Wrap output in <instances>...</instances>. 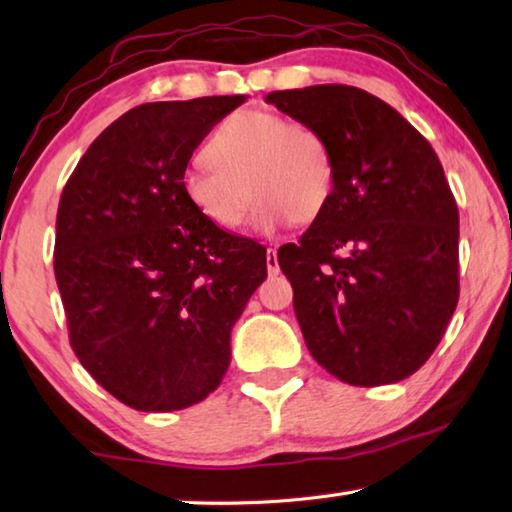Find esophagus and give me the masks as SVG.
Segmentation results:
<instances>
[{
    "label": "esophagus",
    "mask_w": 512,
    "mask_h": 512,
    "mask_svg": "<svg viewBox=\"0 0 512 512\" xmlns=\"http://www.w3.org/2000/svg\"><path fill=\"white\" fill-rule=\"evenodd\" d=\"M266 268H268V275H277V273H280V264H277L275 248H268V250H266Z\"/></svg>",
    "instance_id": "obj_1"
}]
</instances>
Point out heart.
I'll use <instances>...</instances> for the list:
<instances>
[{
	"mask_svg": "<svg viewBox=\"0 0 512 512\" xmlns=\"http://www.w3.org/2000/svg\"><path fill=\"white\" fill-rule=\"evenodd\" d=\"M203 155L207 164L183 171L180 192L219 230L239 228L250 196L257 198L253 223L262 232L314 223L334 198L336 162L327 140L282 112H235L210 135Z\"/></svg>",
	"mask_w": 512,
	"mask_h": 512,
	"instance_id": "b5f03b06",
	"label": "heart"
}]
</instances>
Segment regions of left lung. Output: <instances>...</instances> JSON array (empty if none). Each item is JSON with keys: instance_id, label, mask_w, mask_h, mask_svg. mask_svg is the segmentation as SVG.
<instances>
[{"instance_id": "8db88e82", "label": "left lung", "mask_w": 512, "mask_h": 512, "mask_svg": "<svg viewBox=\"0 0 512 512\" xmlns=\"http://www.w3.org/2000/svg\"><path fill=\"white\" fill-rule=\"evenodd\" d=\"M268 103L325 137L336 189L298 244L277 250L320 366L345 384L413 375L458 302V207L431 144L352 85H309Z\"/></svg>"}]
</instances>
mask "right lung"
<instances>
[{"label": "right lung", "mask_w": 512, "mask_h": 512, "mask_svg": "<svg viewBox=\"0 0 512 512\" xmlns=\"http://www.w3.org/2000/svg\"><path fill=\"white\" fill-rule=\"evenodd\" d=\"M246 97L128 110L63 189L54 271L83 368L137 411L205 400L230 366V332L266 280V248L203 221L180 176Z\"/></svg>", "instance_id": "right-lung-1"}]
</instances>
